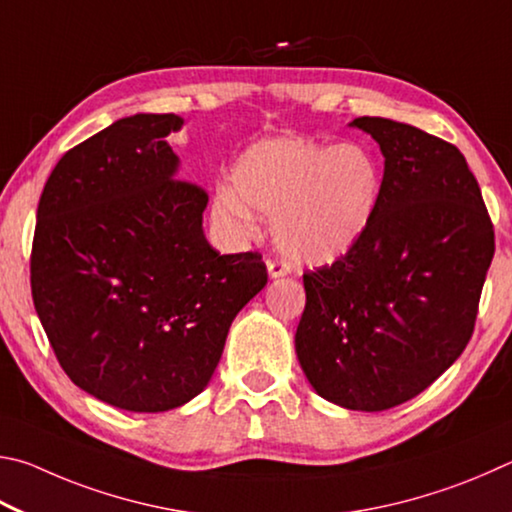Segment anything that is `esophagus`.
Listing matches in <instances>:
<instances>
[{"mask_svg": "<svg viewBox=\"0 0 512 512\" xmlns=\"http://www.w3.org/2000/svg\"><path fill=\"white\" fill-rule=\"evenodd\" d=\"M290 270V263L279 261V258H270V261H267V274H270V279H281V276L290 274Z\"/></svg>", "mask_w": 512, "mask_h": 512, "instance_id": "obj_1", "label": "esophagus"}]
</instances>
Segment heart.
Wrapping results in <instances>:
<instances>
[{
	"label": "heart",
	"mask_w": 512,
	"mask_h": 512,
	"mask_svg": "<svg viewBox=\"0 0 512 512\" xmlns=\"http://www.w3.org/2000/svg\"><path fill=\"white\" fill-rule=\"evenodd\" d=\"M382 195L378 161L357 143L299 137L261 139L220 184L213 211L240 238L261 229L254 209L272 215L274 242L301 265H330L353 251L373 224Z\"/></svg>",
	"instance_id": "obj_1"
}]
</instances>
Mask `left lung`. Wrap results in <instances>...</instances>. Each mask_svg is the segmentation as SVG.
<instances>
[{"mask_svg":"<svg viewBox=\"0 0 512 512\" xmlns=\"http://www.w3.org/2000/svg\"><path fill=\"white\" fill-rule=\"evenodd\" d=\"M351 125L384 155L380 206L360 245L303 274L294 348L321 398L384 411L416 398L468 346L495 231L459 148L380 116Z\"/></svg>","mask_w":512,"mask_h":512,"instance_id":"8db88e82","label":"left lung"}]
</instances>
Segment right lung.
Wrapping results in <instances>:
<instances>
[{
	"instance_id": "right-lung-1",
	"label": "right lung",
	"mask_w": 512,
	"mask_h": 512,
	"mask_svg": "<svg viewBox=\"0 0 512 512\" xmlns=\"http://www.w3.org/2000/svg\"><path fill=\"white\" fill-rule=\"evenodd\" d=\"M184 119L134 114L65 152L44 184L31 251L35 312L62 371L137 414L209 384L231 321L265 288L258 251L220 256L209 202L177 179L166 137Z\"/></svg>"
}]
</instances>
